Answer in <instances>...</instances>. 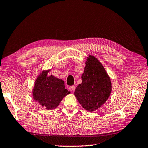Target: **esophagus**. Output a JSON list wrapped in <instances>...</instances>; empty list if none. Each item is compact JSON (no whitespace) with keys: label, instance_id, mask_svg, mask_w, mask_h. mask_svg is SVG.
Returning a JSON list of instances; mask_svg holds the SVG:
<instances>
[{"label":"esophagus","instance_id":"1","mask_svg":"<svg viewBox=\"0 0 148 148\" xmlns=\"http://www.w3.org/2000/svg\"><path fill=\"white\" fill-rule=\"evenodd\" d=\"M68 88H69V90L71 92H74L75 90V86H70Z\"/></svg>","mask_w":148,"mask_h":148}]
</instances>
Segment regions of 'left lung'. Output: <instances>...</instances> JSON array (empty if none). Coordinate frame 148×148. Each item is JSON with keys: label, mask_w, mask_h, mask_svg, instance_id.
I'll return each instance as SVG.
<instances>
[{"label": "left lung", "mask_w": 148, "mask_h": 148, "mask_svg": "<svg viewBox=\"0 0 148 148\" xmlns=\"http://www.w3.org/2000/svg\"><path fill=\"white\" fill-rule=\"evenodd\" d=\"M86 60L82 75V83L77 86L74 94L83 108L93 112L107 101L112 84L105 68L95 56L89 55Z\"/></svg>", "instance_id": "1"}]
</instances>
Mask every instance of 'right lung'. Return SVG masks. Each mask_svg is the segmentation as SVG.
Instances as JSON below:
<instances>
[{"label":"right lung","instance_id":"right-lung-1","mask_svg":"<svg viewBox=\"0 0 148 148\" xmlns=\"http://www.w3.org/2000/svg\"><path fill=\"white\" fill-rule=\"evenodd\" d=\"M44 71L36 80L32 91L33 99L47 110L54 109L59 106L63 97L70 93L64 87V82Z\"/></svg>","mask_w":148,"mask_h":148}]
</instances>
